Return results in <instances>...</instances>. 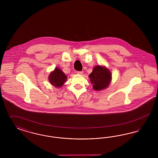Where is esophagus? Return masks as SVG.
<instances>
[{"label":"esophagus","instance_id":"obj_1","mask_svg":"<svg viewBox=\"0 0 158 158\" xmlns=\"http://www.w3.org/2000/svg\"><path fill=\"white\" fill-rule=\"evenodd\" d=\"M83 73V72L82 71H77V73L79 74V75H82Z\"/></svg>","mask_w":158,"mask_h":158}]
</instances>
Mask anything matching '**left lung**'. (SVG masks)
<instances>
[{"label": "left lung", "instance_id": "obj_1", "mask_svg": "<svg viewBox=\"0 0 158 158\" xmlns=\"http://www.w3.org/2000/svg\"><path fill=\"white\" fill-rule=\"evenodd\" d=\"M90 82L95 90H102L106 88L111 80V74L105 67L97 66L89 75Z\"/></svg>", "mask_w": 158, "mask_h": 158}]
</instances>
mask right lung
Returning <instances> with one entry per match:
<instances>
[{"label": "right lung", "mask_w": 158, "mask_h": 158, "mask_svg": "<svg viewBox=\"0 0 158 158\" xmlns=\"http://www.w3.org/2000/svg\"><path fill=\"white\" fill-rule=\"evenodd\" d=\"M49 81L52 85L56 87H61L65 82L67 76L59 68H56L49 76Z\"/></svg>", "instance_id": "right-lung-1"}]
</instances>
